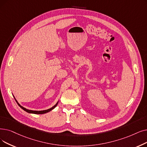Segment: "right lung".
Wrapping results in <instances>:
<instances>
[{"label":"right lung","mask_w":147,"mask_h":147,"mask_svg":"<svg viewBox=\"0 0 147 147\" xmlns=\"http://www.w3.org/2000/svg\"><path fill=\"white\" fill-rule=\"evenodd\" d=\"M14 98H15V100H16V102H17V103L18 104V105L19 106H20L23 110H24V111H26V112H28V113H34V114H44V113H47V112H50V111H52L53 109H55V108L56 107V106L57 105H58V102H59V101H58L57 102V103H56L55 105H54L52 107H51V108H50V109H47V110H44V111H32V110L27 109H26V108H25V107H23L22 106H21L20 104H19V103H18V101H17V100L16 99L15 97H14Z\"/></svg>","instance_id":"add662e5"}]
</instances>
